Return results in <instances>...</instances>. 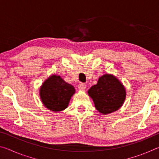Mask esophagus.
Wrapping results in <instances>:
<instances>
[{
  "label": "esophagus",
  "instance_id": "1",
  "mask_svg": "<svg viewBox=\"0 0 159 159\" xmlns=\"http://www.w3.org/2000/svg\"><path fill=\"white\" fill-rule=\"evenodd\" d=\"M78 88H79V89L80 90H84L85 88H86V85L85 83H80V84L78 85Z\"/></svg>",
  "mask_w": 159,
  "mask_h": 159
}]
</instances>
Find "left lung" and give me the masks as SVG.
<instances>
[{"mask_svg": "<svg viewBox=\"0 0 159 159\" xmlns=\"http://www.w3.org/2000/svg\"><path fill=\"white\" fill-rule=\"evenodd\" d=\"M88 94L93 98L97 110L103 114L116 111L125 98L124 87L116 78L110 74L99 78L98 83L88 90Z\"/></svg>", "mask_w": 159, "mask_h": 159, "instance_id": "obj_1", "label": "left lung"}]
</instances>
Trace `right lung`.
Listing matches in <instances>:
<instances>
[{
	"label": "right lung",
	"instance_id": "1",
	"mask_svg": "<svg viewBox=\"0 0 159 159\" xmlns=\"http://www.w3.org/2000/svg\"><path fill=\"white\" fill-rule=\"evenodd\" d=\"M75 93L71 85L64 81L60 76H50L43 84L40 95L44 105L54 111H60L68 106Z\"/></svg>",
	"mask_w": 159,
	"mask_h": 159
}]
</instances>
